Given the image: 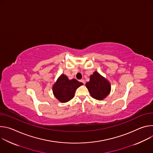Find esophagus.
<instances>
[{
	"label": "esophagus",
	"instance_id": "esophagus-1",
	"mask_svg": "<svg viewBox=\"0 0 153 153\" xmlns=\"http://www.w3.org/2000/svg\"><path fill=\"white\" fill-rule=\"evenodd\" d=\"M80 82H82L83 84H85V81L83 79H81V80H80Z\"/></svg>",
	"mask_w": 153,
	"mask_h": 153
}]
</instances>
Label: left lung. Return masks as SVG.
<instances>
[{
	"label": "left lung",
	"instance_id": "1",
	"mask_svg": "<svg viewBox=\"0 0 153 153\" xmlns=\"http://www.w3.org/2000/svg\"><path fill=\"white\" fill-rule=\"evenodd\" d=\"M86 86L91 97L99 100L105 99L111 91L110 83L97 71L90 76V81L86 82Z\"/></svg>",
	"mask_w": 153,
	"mask_h": 153
}]
</instances>
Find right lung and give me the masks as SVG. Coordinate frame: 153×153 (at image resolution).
<instances>
[{"mask_svg":"<svg viewBox=\"0 0 153 153\" xmlns=\"http://www.w3.org/2000/svg\"><path fill=\"white\" fill-rule=\"evenodd\" d=\"M82 85L83 83L76 79L69 80L66 75L62 74L53 86V94L60 102H67L74 97L76 90Z\"/></svg>","mask_w":153,"mask_h":153,"instance_id":"obj_1","label":"right lung"}]
</instances>
